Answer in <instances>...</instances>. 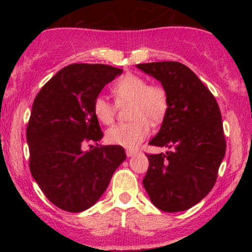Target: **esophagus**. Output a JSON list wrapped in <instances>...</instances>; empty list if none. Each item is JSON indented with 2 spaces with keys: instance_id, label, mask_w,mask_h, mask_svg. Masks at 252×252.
<instances>
[{
  "instance_id": "1",
  "label": "esophagus",
  "mask_w": 252,
  "mask_h": 252,
  "mask_svg": "<svg viewBox=\"0 0 252 252\" xmlns=\"http://www.w3.org/2000/svg\"><path fill=\"white\" fill-rule=\"evenodd\" d=\"M126 156L130 157V156H133V155L136 154V150L135 149H126Z\"/></svg>"
}]
</instances>
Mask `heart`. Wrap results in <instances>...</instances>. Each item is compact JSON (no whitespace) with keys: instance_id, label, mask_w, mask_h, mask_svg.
Masks as SVG:
<instances>
[{"instance_id":"1","label":"heart","mask_w":252,"mask_h":252,"mask_svg":"<svg viewBox=\"0 0 252 252\" xmlns=\"http://www.w3.org/2000/svg\"><path fill=\"white\" fill-rule=\"evenodd\" d=\"M112 94L118 106L130 103L129 123L116 124L106 133V139L113 145L135 147L149 135L150 122L158 124L168 111V95L162 86L147 84L140 75L126 74L112 86ZM94 116L102 124H111L116 117V105L105 96L98 95L93 103Z\"/></svg>"}]
</instances>
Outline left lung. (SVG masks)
<instances>
[{
  "label": "left lung",
  "mask_w": 252,
  "mask_h": 252,
  "mask_svg": "<svg viewBox=\"0 0 252 252\" xmlns=\"http://www.w3.org/2000/svg\"><path fill=\"white\" fill-rule=\"evenodd\" d=\"M136 67L161 81L169 102L158 134L149 142L169 150L146 154L149 169L142 184L161 211H185L201 201L217 180L227 147L220 107L204 83L182 63Z\"/></svg>",
  "instance_id": "8db88e82"
}]
</instances>
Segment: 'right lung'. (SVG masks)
<instances>
[{
    "instance_id": "obj_1",
    "label": "right lung",
    "mask_w": 252,
    "mask_h": 252,
    "mask_svg": "<svg viewBox=\"0 0 252 252\" xmlns=\"http://www.w3.org/2000/svg\"><path fill=\"white\" fill-rule=\"evenodd\" d=\"M122 72L112 65L74 63L51 78L35 97L27 126L30 172L61 210L77 213L96 204L126 159L119 145L81 149L85 141L102 139L94 100Z\"/></svg>"
}]
</instances>
